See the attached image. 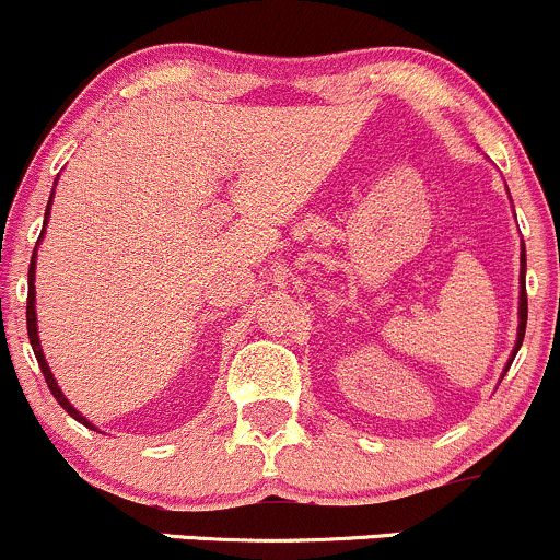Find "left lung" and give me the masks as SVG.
<instances>
[{
    "mask_svg": "<svg viewBox=\"0 0 560 560\" xmlns=\"http://www.w3.org/2000/svg\"><path fill=\"white\" fill-rule=\"evenodd\" d=\"M521 262H523V268H521V311H517V314H521V325H517V340H515V349H513V357H510L508 368H510V364H513L517 349H521L523 335H526V319H528V300H526V252H523V255H521Z\"/></svg>",
    "mask_w": 560,
    "mask_h": 560,
    "instance_id": "1",
    "label": "left lung"
}]
</instances>
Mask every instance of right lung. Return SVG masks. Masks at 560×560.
Masks as SVG:
<instances>
[{"mask_svg":"<svg viewBox=\"0 0 560 560\" xmlns=\"http://www.w3.org/2000/svg\"><path fill=\"white\" fill-rule=\"evenodd\" d=\"M50 214V201H47V211H45V217ZM47 222V220H45ZM26 329H28V340H32V349H34V357H37V362H39V370H43V375H45V381H47V388H50V394L52 397L58 399V405H61L63 410H67L69 416H72V419H78L80 423H85V427H91V423H88L85 419H82V416L78 413V410L72 408V405H69V399L63 397L61 394V388H58V384H56V378H52V373H50V368H47V362H45V354H43V346H39V338H37V311H34V257H32V265H28V298H26ZM93 429V427H91Z\"/></svg>","mask_w":560,"mask_h":560,"instance_id":"right-lung-1","label":"right lung"}]
</instances>
